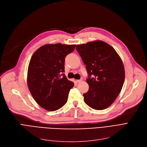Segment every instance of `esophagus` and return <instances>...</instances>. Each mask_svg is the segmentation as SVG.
<instances>
[{
	"mask_svg": "<svg viewBox=\"0 0 147 147\" xmlns=\"http://www.w3.org/2000/svg\"><path fill=\"white\" fill-rule=\"evenodd\" d=\"M82 81V79H80V80H76V82H77L78 83V82H81Z\"/></svg>",
	"mask_w": 147,
	"mask_h": 147,
	"instance_id": "1",
	"label": "esophagus"
}]
</instances>
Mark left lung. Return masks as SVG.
<instances>
[{
	"mask_svg": "<svg viewBox=\"0 0 147 147\" xmlns=\"http://www.w3.org/2000/svg\"><path fill=\"white\" fill-rule=\"evenodd\" d=\"M86 65L88 91L83 94L85 103L94 109L103 110L113 103L123 87L125 71L114 48L102 40L76 45Z\"/></svg>",
	"mask_w": 147,
	"mask_h": 147,
	"instance_id": "left-lung-1",
	"label": "left lung"
}]
</instances>
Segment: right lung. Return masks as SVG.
Wrapping results in <instances>:
<instances>
[{"mask_svg":"<svg viewBox=\"0 0 147 147\" xmlns=\"http://www.w3.org/2000/svg\"><path fill=\"white\" fill-rule=\"evenodd\" d=\"M76 45L46 44L34 53L27 71V85L37 103L49 111L63 107L74 83L67 79L65 60Z\"/></svg>","mask_w":147,"mask_h":147,"instance_id":"add662e5","label":"right lung"}]
</instances>
